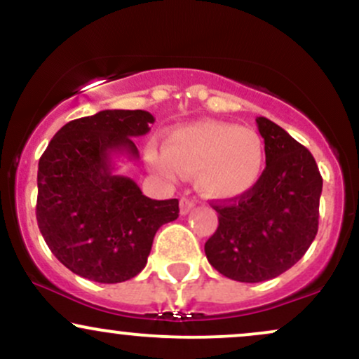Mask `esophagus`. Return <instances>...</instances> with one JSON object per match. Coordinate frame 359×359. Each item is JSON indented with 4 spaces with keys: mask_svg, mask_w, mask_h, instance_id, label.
I'll return each instance as SVG.
<instances>
[{
    "mask_svg": "<svg viewBox=\"0 0 359 359\" xmlns=\"http://www.w3.org/2000/svg\"><path fill=\"white\" fill-rule=\"evenodd\" d=\"M196 205V201L191 197H180V214L185 216L189 211H192V208Z\"/></svg>",
    "mask_w": 359,
    "mask_h": 359,
    "instance_id": "obj_1",
    "label": "esophagus"
}]
</instances>
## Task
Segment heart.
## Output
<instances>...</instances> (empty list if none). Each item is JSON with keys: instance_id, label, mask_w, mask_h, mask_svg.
<instances>
[{"instance_id": "1", "label": "heart", "mask_w": 359, "mask_h": 359, "mask_svg": "<svg viewBox=\"0 0 359 359\" xmlns=\"http://www.w3.org/2000/svg\"><path fill=\"white\" fill-rule=\"evenodd\" d=\"M163 150L147 147L150 167L167 179L197 174V189L212 199H234L259 182L265 147L257 131L233 123L199 121L170 131Z\"/></svg>"}]
</instances>
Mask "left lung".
I'll list each match as a JSON object with an SVG mask.
<instances>
[{
    "label": "left lung",
    "instance_id": "obj_1",
    "mask_svg": "<svg viewBox=\"0 0 359 359\" xmlns=\"http://www.w3.org/2000/svg\"><path fill=\"white\" fill-rule=\"evenodd\" d=\"M266 167L248 194L214 204L219 226L205 241L224 277L257 283L278 277L306 255L319 224L323 177L306 147L269 118H257Z\"/></svg>",
    "mask_w": 359,
    "mask_h": 359
}]
</instances>
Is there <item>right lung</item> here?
<instances>
[{"instance_id": "1", "label": "right lung", "mask_w": 359, "mask_h": 359, "mask_svg": "<svg viewBox=\"0 0 359 359\" xmlns=\"http://www.w3.org/2000/svg\"><path fill=\"white\" fill-rule=\"evenodd\" d=\"M154 121L142 109L100 111L62 126L40 156L36 222L55 258L79 277H137L160 226L179 217V201L150 199L133 179L114 174L113 156L137 160L133 138Z\"/></svg>"}]
</instances>
